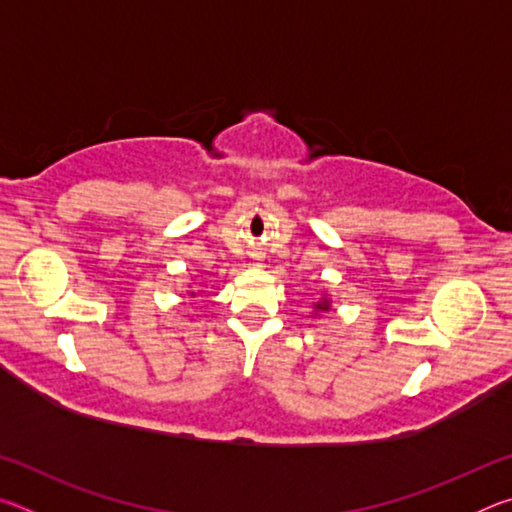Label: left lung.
<instances>
[{"mask_svg": "<svg viewBox=\"0 0 512 512\" xmlns=\"http://www.w3.org/2000/svg\"><path fill=\"white\" fill-rule=\"evenodd\" d=\"M314 309H318V311H327V309H329V300H327V298H323L320 302H316Z\"/></svg>", "mask_w": 512, "mask_h": 512, "instance_id": "left-lung-1", "label": "left lung"}]
</instances>
